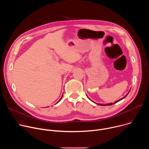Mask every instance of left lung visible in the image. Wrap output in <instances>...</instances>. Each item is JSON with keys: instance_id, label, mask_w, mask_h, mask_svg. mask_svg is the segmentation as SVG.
<instances>
[{"instance_id": "obj_1", "label": "left lung", "mask_w": 149, "mask_h": 149, "mask_svg": "<svg viewBox=\"0 0 149 149\" xmlns=\"http://www.w3.org/2000/svg\"><path fill=\"white\" fill-rule=\"evenodd\" d=\"M129 92H130V91H129ZM129 93H128V94H129ZM128 94H127V95H125V96H124V97H123V98H121V99H120V100H117V101H115V102H114V103H109V104H97V103H95V104H97V105H102V106H106V105H112V104H115V103H116V102H118V101H120V100H123V98H125V97H126V96H127V95H128ZM89 99H90V98H89Z\"/></svg>"}]
</instances>
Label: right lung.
<instances>
[{
  "instance_id": "add662e5",
  "label": "right lung",
  "mask_w": 149,
  "mask_h": 149,
  "mask_svg": "<svg viewBox=\"0 0 149 149\" xmlns=\"http://www.w3.org/2000/svg\"><path fill=\"white\" fill-rule=\"evenodd\" d=\"M62 96H63V95H62V97H61V98H60V100H59V101H60V100H61V98H62ZM59 101H58V102H59ZM58 102H57V103H58Z\"/></svg>"
}]
</instances>
